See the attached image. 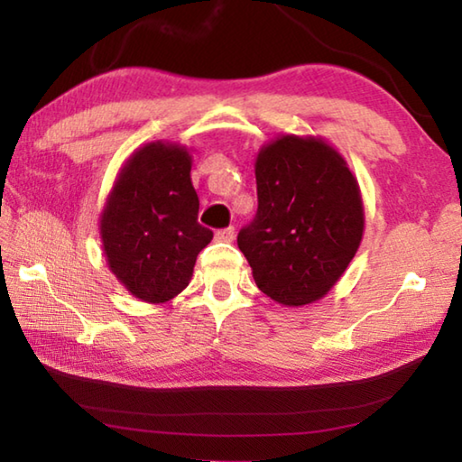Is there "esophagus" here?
<instances>
[{
	"instance_id": "1",
	"label": "esophagus",
	"mask_w": 462,
	"mask_h": 462,
	"mask_svg": "<svg viewBox=\"0 0 462 462\" xmlns=\"http://www.w3.org/2000/svg\"><path fill=\"white\" fill-rule=\"evenodd\" d=\"M234 226H228V228H222V230H217L216 232V238L217 240H222V242H232L234 240Z\"/></svg>"
}]
</instances>
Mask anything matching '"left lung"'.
Masks as SVG:
<instances>
[{
  "label": "left lung",
  "mask_w": 462,
  "mask_h": 462,
  "mask_svg": "<svg viewBox=\"0 0 462 462\" xmlns=\"http://www.w3.org/2000/svg\"><path fill=\"white\" fill-rule=\"evenodd\" d=\"M254 175L259 208L238 232V248L256 287L289 308L322 300L363 238L355 175L322 138L295 134L263 146Z\"/></svg>",
  "instance_id": "left-lung-1"
}]
</instances>
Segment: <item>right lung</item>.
<instances>
[{
  "label": "right lung",
  "instance_id": "obj_1",
  "mask_svg": "<svg viewBox=\"0 0 462 462\" xmlns=\"http://www.w3.org/2000/svg\"><path fill=\"white\" fill-rule=\"evenodd\" d=\"M199 198L185 146L148 143L130 156L101 212L109 271L138 300L165 303L189 285L214 232L198 222Z\"/></svg>",
  "mask_w": 462,
  "mask_h": 462
}]
</instances>
